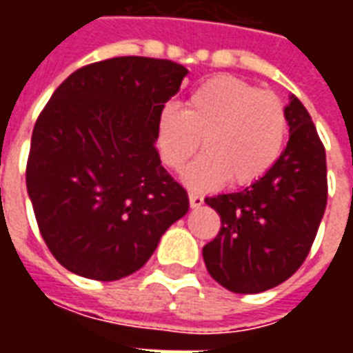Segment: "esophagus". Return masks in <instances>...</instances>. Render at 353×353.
I'll list each match as a JSON object with an SVG mask.
<instances>
[{
	"label": "esophagus",
	"mask_w": 353,
	"mask_h": 353,
	"mask_svg": "<svg viewBox=\"0 0 353 353\" xmlns=\"http://www.w3.org/2000/svg\"><path fill=\"white\" fill-rule=\"evenodd\" d=\"M189 202H191V208H199L204 204V196L196 192H189Z\"/></svg>",
	"instance_id": "1"
}]
</instances>
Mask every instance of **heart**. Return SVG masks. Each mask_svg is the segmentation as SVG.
Wrapping results in <instances>:
<instances>
[{"mask_svg":"<svg viewBox=\"0 0 353 353\" xmlns=\"http://www.w3.org/2000/svg\"><path fill=\"white\" fill-rule=\"evenodd\" d=\"M289 121L283 101L230 75L204 81L187 98V109L166 103L157 119L154 145L174 172L206 151L185 172L194 191L252 185L266 176L283 153Z\"/></svg>","mask_w":353,"mask_h":353,"instance_id":"obj_1","label":"heart"}]
</instances>
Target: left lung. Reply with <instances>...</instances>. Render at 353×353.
I'll list each match as a JSON object with an SVG mask.
<instances>
[{"instance_id":"1","label":"left lung","mask_w":353,"mask_h":353,"mask_svg":"<svg viewBox=\"0 0 353 353\" xmlns=\"http://www.w3.org/2000/svg\"><path fill=\"white\" fill-rule=\"evenodd\" d=\"M285 111L289 141L274 168L242 191L206 199L221 229L204 245V263L232 293H261L291 278L325 214V147L296 96H289Z\"/></svg>"}]
</instances>
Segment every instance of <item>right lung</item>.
Masks as SVG:
<instances>
[{
  "instance_id": "add662e5",
  "label": "right lung",
  "mask_w": 353,
  "mask_h": 353,
  "mask_svg": "<svg viewBox=\"0 0 353 353\" xmlns=\"http://www.w3.org/2000/svg\"><path fill=\"white\" fill-rule=\"evenodd\" d=\"M187 70L164 58L83 65L37 117L28 194L45 244L70 272L121 280L145 265L187 191L162 168L157 119Z\"/></svg>"
}]
</instances>
